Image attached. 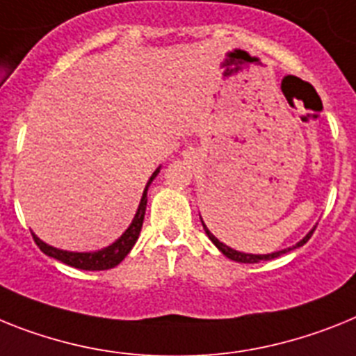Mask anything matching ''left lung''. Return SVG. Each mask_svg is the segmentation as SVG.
I'll list each match as a JSON object with an SVG mask.
<instances>
[{
    "label": "left lung",
    "mask_w": 356,
    "mask_h": 356,
    "mask_svg": "<svg viewBox=\"0 0 356 356\" xmlns=\"http://www.w3.org/2000/svg\"><path fill=\"white\" fill-rule=\"evenodd\" d=\"M202 226H204V224H202ZM204 232H206V235L210 237L211 243H213L215 246L219 248L220 252H222L224 255L228 257V259H232V261H235V262H244V264H253V262H261V261H270V259H277V257H280V255H282V253H286V252H289V250H291V248H288V250H282V252H275V253H268V255H252V253H241V252H235V250H232V248H228V246H226V244L220 243L219 238H215L213 235L210 234V229L206 228V226H204ZM313 232H315V229H313ZM313 232H309V234H307L306 237H304L302 241H300V243H297V246H293V248H298V246H302V244H306L307 241H309V237H312V235H313Z\"/></svg>",
    "instance_id": "8db88e82"
}]
</instances>
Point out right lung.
I'll return each instance as SVG.
<instances>
[{"label":"right lung","mask_w":356,"mask_h":356,"mask_svg":"<svg viewBox=\"0 0 356 356\" xmlns=\"http://www.w3.org/2000/svg\"><path fill=\"white\" fill-rule=\"evenodd\" d=\"M157 173H159V168L152 173L150 181H148V184H146L145 193H143V199L141 202H139V208H137V213L136 217H134L132 224H130V228H128L127 232H124V234H122L121 237L112 244V246L104 248V250H101V252H94V253L63 252V250H58V248H52L49 246V244H44L43 241H40V238L32 234L34 243L38 244V248H40L44 255L54 257V259H58V261H61L63 264H68L72 266V268H79V270H88V271H101V270H110V268H113V266H118L119 262H121L128 253H130V250L134 248L136 241L139 238V232H141L143 228V220H145V211H146V192H148V186H150L152 181L157 177Z\"/></svg>","instance_id":"obj_1"}]
</instances>
